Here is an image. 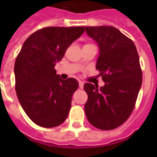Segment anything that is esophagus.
<instances>
[{"label": "esophagus", "mask_w": 157, "mask_h": 157, "mask_svg": "<svg viewBox=\"0 0 157 157\" xmlns=\"http://www.w3.org/2000/svg\"><path fill=\"white\" fill-rule=\"evenodd\" d=\"M83 86H84V83L82 82H79V87L81 89L83 88Z\"/></svg>", "instance_id": "1"}]
</instances>
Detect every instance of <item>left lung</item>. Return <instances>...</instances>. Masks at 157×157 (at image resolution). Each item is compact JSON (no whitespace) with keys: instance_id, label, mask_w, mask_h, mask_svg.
Here are the masks:
<instances>
[{"instance_id":"obj_1","label":"left lung","mask_w":157,"mask_h":157,"mask_svg":"<svg viewBox=\"0 0 157 157\" xmlns=\"http://www.w3.org/2000/svg\"><path fill=\"white\" fill-rule=\"evenodd\" d=\"M86 34L98 44V70L103 86L84 85L88 99L85 112L89 123L110 130L124 123L135 108L142 84L138 52L131 39L111 26L85 27Z\"/></svg>"}]
</instances>
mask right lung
Segmentation results:
<instances>
[{
  "mask_svg": "<svg viewBox=\"0 0 157 157\" xmlns=\"http://www.w3.org/2000/svg\"><path fill=\"white\" fill-rule=\"evenodd\" d=\"M84 32V27H48L33 33L22 44L14 65L16 92L36 124L53 128L67 118L79 83L75 78L62 80L55 66Z\"/></svg>",
  "mask_w": 157,
  "mask_h": 157,
  "instance_id": "1",
  "label": "right lung"
}]
</instances>
